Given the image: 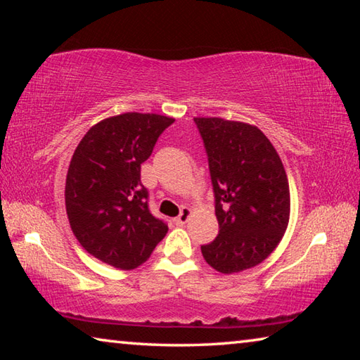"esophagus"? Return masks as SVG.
Returning <instances> with one entry per match:
<instances>
[{"label":"esophagus","mask_w":360,"mask_h":360,"mask_svg":"<svg viewBox=\"0 0 360 360\" xmlns=\"http://www.w3.org/2000/svg\"><path fill=\"white\" fill-rule=\"evenodd\" d=\"M188 217H191V210L188 208H182L181 210V214L174 219V224L176 225H184L187 221H188Z\"/></svg>","instance_id":"obj_1"}]
</instances>
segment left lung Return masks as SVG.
<instances>
[{"label":"left lung","instance_id":"obj_1","mask_svg":"<svg viewBox=\"0 0 360 360\" xmlns=\"http://www.w3.org/2000/svg\"><path fill=\"white\" fill-rule=\"evenodd\" d=\"M208 155L219 235L202 246L221 273L252 268L281 241L289 222V182L278 152L257 127L195 117Z\"/></svg>","mask_w":360,"mask_h":360}]
</instances>
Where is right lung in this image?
Masks as SVG:
<instances>
[{
	"instance_id": "obj_1",
	"label": "right lung",
	"mask_w": 360,
	"mask_h": 360,
	"mask_svg": "<svg viewBox=\"0 0 360 360\" xmlns=\"http://www.w3.org/2000/svg\"><path fill=\"white\" fill-rule=\"evenodd\" d=\"M174 119L127 112L94 125L72 154L66 214L81 246L105 264L131 270L150 257L168 225L152 216L141 163Z\"/></svg>"
}]
</instances>
